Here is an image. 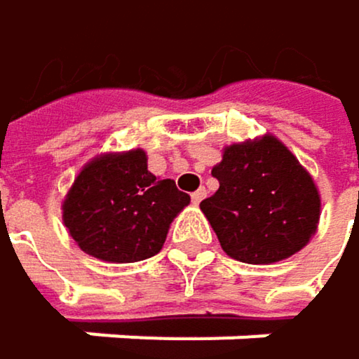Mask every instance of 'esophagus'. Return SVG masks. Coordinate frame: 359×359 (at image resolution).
I'll list each match as a JSON object with an SVG mask.
<instances>
[{"label":"esophagus","mask_w":359,"mask_h":359,"mask_svg":"<svg viewBox=\"0 0 359 359\" xmlns=\"http://www.w3.org/2000/svg\"><path fill=\"white\" fill-rule=\"evenodd\" d=\"M205 196H208V190H205V188H199L196 192H192V203H194V205H199V203L205 199Z\"/></svg>","instance_id":"34e87169"}]
</instances>
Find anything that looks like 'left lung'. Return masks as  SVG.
Returning a JSON list of instances; mask_svg holds the SVG:
<instances>
[{"mask_svg":"<svg viewBox=\"0 0 359 359\" xmlns=\"http://www.w3.org/2000/svg\"><path fill=\"white\" fill-rule=\"evenodd\" d=\"M212 175L220 188L201 201V212L231 259L278 263L299 252L317 233L319 188L274 135L226 145Z\"/></svg>","mask_w":359,"mask_h":359,"instance_id":"1","label":"left lung"}]
</instances>
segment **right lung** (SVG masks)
Instances as JSON below:
<instances>
[{
  "instance_id": "obj_1",
  "label": "right lung",
  "mask_w": 359,
  "mask_h": 359,
  "mask_svg": "<svg viewBox=\"0 0 359 359\" xmlns=\"http://www.w3.org/2000/svg\"><path fill=\"white\" fill-rule=\"evenodd\" d=\"M190 203L173 180L147 171L143 149L94 156L62 201V218L76 246L107 263L149 259L165 246L173 218Z\"/></svg>"
}]
</instances>
